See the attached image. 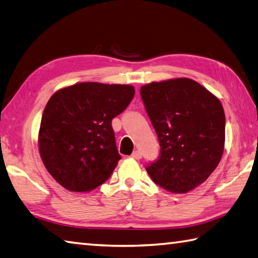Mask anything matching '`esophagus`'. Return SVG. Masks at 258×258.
I'll list each match as a JSON object with an SVG mask.
<instances>
[{
    "mask_svg": "<svg viewBox=\"0 0 258 258\" xmlns=\"http://www.w3.org/2000/svg\"><path fill=\"white\" fill-rule=\"evenodd\" d=\"M131 158H134V159H140L142 158V153L139 152V150H135V152L131 154Z\"/></svg>",
    "mask_w": 258,
    "mask_h": 258,
    "instance_id": "34e87169",
    "label": "esophagus"
}]
</instances>
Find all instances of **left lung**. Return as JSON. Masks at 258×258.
<instances>
[{
    "label": "left lung",
    "mask_w": 258,
    "mask_h": 258,
    "mask_svg": "<svg viewBox=\"0 0 258 258\" xmlns=\"http://www.w3.org/2000/svg\"><path fill=\"white\" fill-rule=\"evenodd\" d=\"M140 95L160 145L159 158L146 171L169 192L196 188L222 157L226 118L221 102L186 77L152 82L142 86Z\"/></svg>",
    "instance_id": "left-lung-1"
}]
</instances>
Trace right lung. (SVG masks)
Returning <instances> with one entry per match:
<instances>
[{"label": "right lung", "instance_id": "right-lung-1", "mask_svg": "<svg viewBox=\"0 0 258 258\" xmlns=\"http://www.w3.org/2000/svg\"><path fill=\"white\" fill-rule=\"evenodd\" d=\"M135 87L84 82L58 90L43 110L38 145L42 163L69 191L90 192L110 177L121 156L111 121Z\"/></svg>", "mask_w": 258, "mask_h": 258}]
</instances>
